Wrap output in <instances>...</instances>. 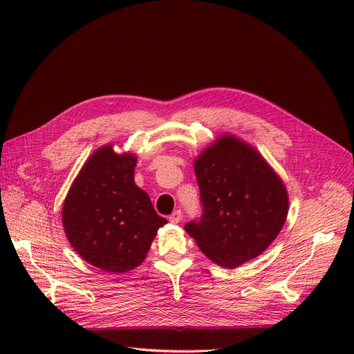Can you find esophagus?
<instances>
[{
  "label": "esophagus",
  "instance_id": "esophagus-1",
  "mask_svg": "<svg viewBox=\"0 0 354 354\" xmlns=\"http://www.w3.org/2000/svg\"><path fill=\"white\" fill-rule=\"evenodd\" d=\"M180 219H182V211L180 209H176L175 212H172L169 215V221L172 222V224H178V222H180Z\"/></svg>",
  "mask_w": 354,
  "mask_h": 354
}]
</instances>
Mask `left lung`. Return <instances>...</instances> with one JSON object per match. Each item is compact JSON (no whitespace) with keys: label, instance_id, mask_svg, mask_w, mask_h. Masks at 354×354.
I'll list each match as a JSON object with an SVG mask.
<instances>
[{"label":"left lung","instance_id":"left-lung-1","mask_svg":"<svg viewBox=\"0 0 354 354\" xmlns=\"http://www.w3.org/2000/svg\"><path fill=\"white\" fill-rule=\"evenodd\" d=\"M202 215L187 222L201 251L235 268L264 252L280 234L288 195L264 158L234 136H221L195 160Z\"/></svg>","mask_w":354,"mask_h":354}]
</instances>
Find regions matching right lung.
Wrapping results in <instances>:
<instances>
[{
	"label": "right lung",
	"mask_w": 354,
	"mask_h": 354,
	"mask_svg": "<svg viewBox=\"0 0 354 354\" xmlns=\"http://www.w3.org/2000/svg\"><path fill=\"white\" fill-rule=\"evenodd\" d=\"M136 158L100 147L73 182L63 205V227L71 247L106 272L138 267L166 219L133 180Z\"/></svg>",
	"instance_id": "1"
}]
</instances>
